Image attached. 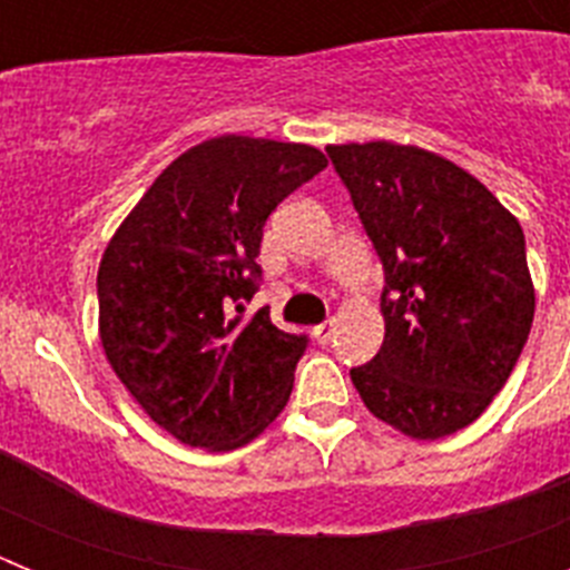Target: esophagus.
I'll list each match as a JSON object with an SVG mask.
<instances>
[{
	"instance_id": "34e87169",
	"label": "esophagus",
	"mask_w": 570,
	"mask_h": 570,
	"mask_svg": "<svg viewBox=\"0 0 570 570\" xmlns=\"http://www.w3.org/2000/svg\"><path fill=\"white\" fill-rule=\"evenodd\" d=\"M334 331H336L334 320L322 322V325H316V328H314V340L320 342V345H328V342H331V336H334Z\"/></svg>"
}]
</instances>
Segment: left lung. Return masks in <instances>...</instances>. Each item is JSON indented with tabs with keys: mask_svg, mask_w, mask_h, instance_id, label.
Returning a JSON list of instances; mask_svg holds the SVG:
<instances>
[{
	"mask_svg": "<svg viewBox=\"0 0 570 570\" xmlns=\"http://www.w3.org/2000/svg\"><path fill=\"white\" fill-rule=\"evenodd\" d=\"M385 268V340L351 380L411 440L471 425L500 394L533 322L525 234L485 185L416 145H328Z\"/></svg>",
	"mask_w": 570,
	"mask_h": 570,
	"instance_id": "obj_1",
	"label": "left lung"
}]
</instances>
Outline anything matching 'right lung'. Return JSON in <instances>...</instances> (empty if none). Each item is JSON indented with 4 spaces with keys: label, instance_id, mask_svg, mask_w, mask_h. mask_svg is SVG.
Masks as SVG:
<instances>
[{
    "label": "right lung",
    "instance_id": "right-lung-1",
    "mask_svg": "<svg viewBox=\"0 0 570 570\" xmlns=\"http://www.w3.org/2000/svg\"><path fill=\"white\" fill-rule=\"evenodd\" d=\"M328 165L311 145L214 136L156 176L99 262V340L156 425L234 451L288 402L305 336L245 314L271 210Z\"/></svg>",
    "mask_w": 570,
    "mask_h": 570
}]
</instances>
